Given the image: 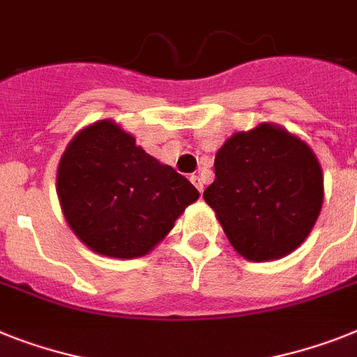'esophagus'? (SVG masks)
I'll list each match as a JSON object with an SVG mask.
<instances>
[{"mask_svg": "<svg viewBox=\"0 0 357 357\" xmlns=\"http://www.w3.org/2000/svg\"><path fill=\"white\" fill-rule=\"evenodd\" d=\"M190 181H192L194 185H196V188L197 190H199V192H203V181H202V178H199V176H190Z\"/></svg>", "mask_w": 357, "mask_h": 357, "instance_id": "34e87169", "label": "esophagus"}]
</instances>
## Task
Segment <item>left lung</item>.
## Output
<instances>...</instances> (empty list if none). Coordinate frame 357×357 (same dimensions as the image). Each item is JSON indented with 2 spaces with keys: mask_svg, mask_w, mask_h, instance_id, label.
I'll return each mask as SVG.
<instances>
[{
  "mask_svg": "<svg viewBox=\"0 0 357 357\" xmlns=\"http://www.w3.org/2000/svg\"><path fill=\"white\" fill-rule=\"evenodd\" d=\"M203 192L230 245L250 261L287 256L310 234L323 205V172L312 149L261 123L236 132L214 160Z\"/></svg>",
  "mask_w": 357,
  "mask_h": 357,
  "instance_id": "8db88e82",
  "label": "left lung"
}]
</instances>
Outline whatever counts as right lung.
I'll return each instance as SVG.
<instances>
[{
  "instance_id": "obj_1",
  "label": "right lung",
  "mask_w": 357,
  "mask_h": 357,
  "mask_svg": "<svg viewBox=\"0 0 357 357\" xmlns=\"http://www.w3.org/2000/svg\"><path fill=\"white\" fill-rule=\"evenodd\" d=\"M56 183L72 232L94 252L119 259L151 252L199 197L187 178L146 154L112 119L72 137Z\"/></svg>"
}]
</instances>
